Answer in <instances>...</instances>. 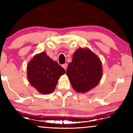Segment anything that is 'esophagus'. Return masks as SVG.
Listing matches in <instances>:
<instances>
[{"label": "esophagus", "instance_id": "1", "mask_svg": "<svg viewBox=\"0 0 133 133\" xmlns=\"http://www.w3.org/2000/svg\"><path fill=\"white\" fill-rule=\"evenodd\" d=\"M62 68L64 69L65 70L67 69V68H68V64H62Z\"/></svg>", "mask_w": 133, "mask_h": 133}]
</instances>
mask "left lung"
I'll list each match as a JSON object with an SVG mask.
<instances>
[{"mask_svg":"<svg viewBox=\"0 0 133 133\" xmlns=\"http://www.w3.org/2000/svg\"><path fill=\"white\" fill-rule=\"evenodd\" d=\"M66 73L76 91L88 92L97 86L101 79V62L89 49L79 48L73 55Z\"/></svg>","mask_w":133,"mask_h":133,"instance_id":"1","label":"left lung"}]
</instances>
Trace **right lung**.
<instances>
[{
  "label": "right lung",
  "instance_id": "obj_1",
  "mask_svg": "<svg viewBox=\"0 0 133 133\" xmlns=\"http://www.w3.org/2000/svg\"><path fill=\"white\" fill-rule=\"evenodd\" d=\"M65 72L64 68L52 60L44 52L36 55L27 65L29 81L42 94L53 92L57 80Z\"/></svg>",
  "mask_w": 133,
  "mask_h": 133
}]
</instances>
